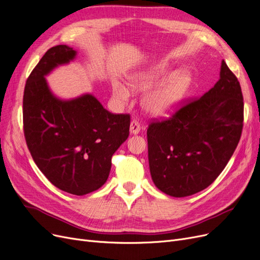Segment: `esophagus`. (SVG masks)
<instances>
[{
	"mask_svg": "<svg viewBox=\"0 0 260 260\" xmlns=\"http://www.w3.org/2000/svg\"><path fill=\"white\" fill-rule=\"evenodd\" d=\"M141 130V125L137 119H133L130 123V133L131 135H138Z\"/></svg>",
	"mask_w": 260,
	"mask_h": 260,
	"instance_id": "34e87169",
	"label": "esophagus"
}]
</instances>
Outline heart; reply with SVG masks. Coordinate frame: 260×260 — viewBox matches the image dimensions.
<instances>
[{"label":"heart","mask_w":260,"mask_h":260,"mask_svg":"<svg viewBox=\"0 0 260 260\" xmlns=\"http://www.w3.org/2000/svg\"><path fill=\"white\" fill-rule=\"evenodd\" d=\"M167 68L164 64L157 65L151 69L143 70L131 77L129 84L132 90L144 91L158 83L165 75ZM191 83V75L187 72H180L170 76L158 85L149 89L142 99V105L145 112L155 117H162L174 113L181 102L183 101ZM114 96L120 103L129 99V91L122 84L114 86Z\"/></svg>","instance_id":"obj_1"}]
</instances>
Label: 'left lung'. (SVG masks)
Returning a JSON list of instances; mask_svg holds the SVG:
<instances>
[{"instance_id":"left-lung-1","label":"left lung","mask_w":260,"mask_h":260,"mask_svg":"<svg viewBox=\"0 0 260 260\" xmlns=\"http://www.w3.org/2000/svg\"><path fill=\"white\" fill-rule=\"evenodd\" d=\"M243 120L240 82L222 60L214 88L181 106L169 119L149 123L148 164L154 184L174 198L209 186L237 148Z\"/></svg>"}]
</instances>
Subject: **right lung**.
I'll list each match as a JSON object with an SVG mask.
<instances>
[{"label": "right lung", "mask_w": 260, "mask_h": 260, "mask_svg": "<svg viewBox=\"0 0 260 260\" xmlns=\"http://www.w3.org/2000/svg\"><path fill=\"white\" fill-rule=\"evenodd\" d=\"M76 55L64 44L43 55L27 79L22 117L38 168L59 190L80 196L106 182L112 157L129 137L130 115L109 113L92 94L73 100L54 95L45 76Z\"/></svg>", "instance_id": "1"}]
</instances>
